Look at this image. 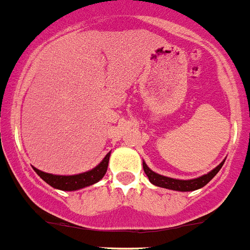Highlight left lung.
<instances>
[{
  "mask_svg": "<svg viewBox=\"0 0 250 250\" xmlns=\"http://www.w3.org/2000/svg\"><path fill=\"white\" fill-rule=\"evenodd\" d=\"M225 160H222L215 169L209 171V173L205 174V175H201L198 178H194V179H174V178L165 177V175H161V174H157L155 171H152L150 167H147V164L142 161V165H144V170L146 173V175L148 177V180L151 183L156 187H161V188H167V189L171 190H178V192H192V190L200 189L202 187L206 186L209 180L215 177L216 174L219 173L220 169L222 167Z\"/></svg>",
  "mask_w": 250,
  "mask_h": 250,
  "instance_id": "obj_1",
  "label": "left lung"
}]
</instances>
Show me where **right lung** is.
I'll return each mask as SVG.
<instances>
[{
	"mask_svg": "<svg viewBox=\"0 0 250 250\" xmlns=\"http://www.w3.org/2000/svg\"><path fill=\"white\" fill-rule=\"evenodd\" d=\"M109 157H110V152H108L105 157L95 167H93L91 170H87L85 173L75 174V175H56V174H49L39 170V169L34 167H33V169L50 187H53L56 189L72 192V190H79L85 188V187L93 186V184L98 183L100 179H103V177L106 173V169H108Z\"/></svg>",
	"mask_w": 250,
	"mask_h": 250,
	"instance_id": "1",
	"label": "right lung"
}]
</instances>
